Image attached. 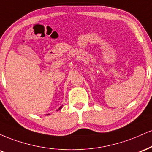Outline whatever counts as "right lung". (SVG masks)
Instances as JSON below:
<instances>
[{
    "mask_svg": "<svg viewBox=\"0 0 152 152\" xmlns=\"http://www.w3.org/2000/svg\"><path fill=\"white\" fill-rule=\"evenodd\" d=\"M62 108V106L61 107H60V108H59L58 109V110H57V111H59V110H60V109H61ZM50 115V114H48V115Z\"/></svg>",
    "mask_w": 152,
    "mask_h": 152,
    "instance_id": "add662e5",
    "label": "right lung"
}]
</instances>
